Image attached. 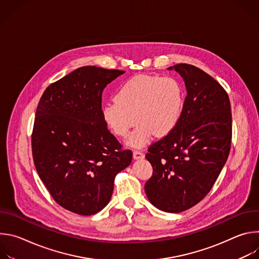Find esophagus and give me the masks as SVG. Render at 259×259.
Instances as JSON below:
<instances>
[{"label":"esophagus","mask_w":259,"mask_h":259,"mask_svg":"<svg viewBox=\"0 0 259 259\" xmlns=\"http://www.w3.org/2000/svg\"><path fill=\"white\" fill-rule=\"evenodd\" d=\"M144 157L143 153H141L140 151H133V158L135 160H139V159H142Z\"/></svg>","instance_id":"obj_1"}]
</instances>
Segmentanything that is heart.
<instances>
[{"label":"heart","mask_w":259,"mask_h":259,"mask_svg":"<svg viewBox=\"0 0 259 259\" xmlns=\"http://www.w3.org/2000/svg\"><path fill=\"white\" fill-rule=\"evenodd\" d=\"M115 99L102 108L104 121L122 138L129 135L137 121L139 125L128 143L140 147L153 134L162 137L175 128L182 113L184 94L174 78L140 75L123 83Z\"/></svg>","instance_id":"heart-1"}]
</instances>
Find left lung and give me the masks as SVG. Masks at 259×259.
Wrapping results in <instances>:
<instances>
[{"label":"left lung","mask_w":259,"mask_h":259,"mask_svg":"<svg viewBox=\"0 0 259 259\" xmlns=\"http://www.w3.org/2000/svg\"><path fill=\"white\" fill-rule=\"evenodd\" d=\"M187 96L175 128L149 147L153 175L144 190L158 209L178 213L201 202L223 170L232 143V112L227 91L204 70L179 63Z\"/></svg>","instance_id":"left-lung-1"}]
</instances>
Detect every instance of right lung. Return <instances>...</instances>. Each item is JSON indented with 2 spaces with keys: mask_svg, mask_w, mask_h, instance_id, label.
<instances>
[{
  "mask_svg": "<svg viewBox=\"0 0 259 259\" xmlns=\"http://www.w3.org/2000/svg\"><path fill=\"white\" fill-rule=\"evenodd\" d=\"M125 71L82 66L49 85L34 117L33 163L54 201L80 215H92L112 198L116 175L130 165L102 116V91Z\"/></svg>",
  "mask_w": 259,
  "mask_h": 259,
  "instance_id": "obj_1",
  "label": "right lung"
}]
</instances>
